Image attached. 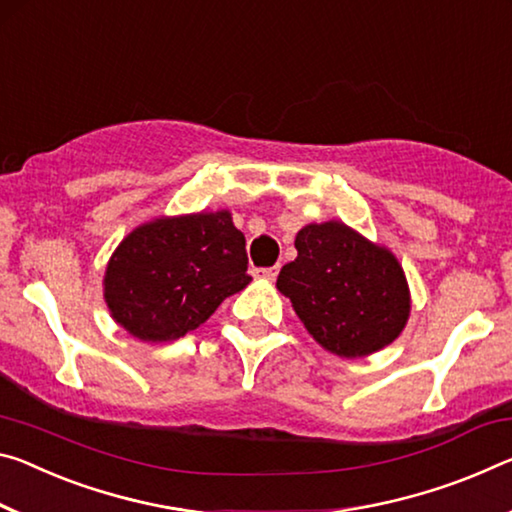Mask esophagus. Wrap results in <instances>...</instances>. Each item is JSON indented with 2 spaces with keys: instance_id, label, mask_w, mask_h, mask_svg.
<instances>
[{
  "instance_id": "34e87169",
  "label": "esophagus",
  "mask_w": 512,
  "mask_h": 512,
  "mask_svg": "<svg viewBox=\"0 0 512 512\" xmlns=\"http://www.w3.org/2000/svg\"><path fill=\"white\" fill-rule=\"evenodd\" d=\"M278 273H280V266L278 264L269 266V269H255L257 278H264V280H275V278H278Z\"/></svg>"
}]
</instances>
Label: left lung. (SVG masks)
<instances>
[{
  "instance_id": "left-lung-1",
  "label": "left lung",
  "mask_w": 512,
  "mask_h": 512,
  "mask_svg": "<svg viewBox=\"0 0 512 512\" xmlns=\"http://www.w3.org/2000/svg\"><path fill=\"white\" fill-rule=\"evenodd\" d=\"M296 250L275 287L326 351L364 358L401 335L410 289L392 250L342 221L305 225L296 234Z\"/></svg>"
}]
</instances>
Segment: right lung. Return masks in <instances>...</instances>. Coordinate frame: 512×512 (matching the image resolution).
I'll list each match as a JSON object with an SVG mask.
<instances>
[{
	"mask_svg": "<svg viewBox=\"0 0 512 512\" xmlns=\"http://www.w3.org/2000/svg\"><path fill=\"white\" fill-rule=\"evenodd\" d=\"M246 237L232 214L161 216L120 241L104 273V300L141 342H175L248 285Z\"/></svg>",
	"mask_w": 512,
	"mask_h": 512,
	"instance_id": "add662e5",
	"label": "right lung"
}]
</instances>
